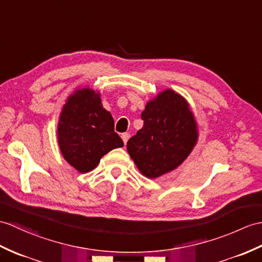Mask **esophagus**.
Here are the masks:
<instances>
[{"instance_id": "obj_1", "label": "esophagus", "mask_w": 262, "mask_h": 262, "mask_svg": "<svg viewBox=\"0 0 262 262\" xmlns=\"http://www.w3.org/2000/svg\"><path fill=\"white\" fill-rule=\"evenodd\" d=\"M129 134L128 133H123L121 134V139H123V142H124V144L126 145V143H127V141H128V138H129Z\"/></svg>"}]
</instances>
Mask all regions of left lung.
Wrapping results in <instances>:
<instances>
[{
	"instance_id": "8db88e82",
	"label": "left lung",
	"mask_w": 262,
	"mask_h": 262,
	"mask_svg": "<svg viewBox=\"0 0 262 262\" xmlns=\"http://www.w3.org/2000/svg\"><path fill=\"white\" fill-rule=\"evenodd\" d=\"M144 125L128 142L127 151L144 176L157 179L174 171L191 154L199 132L190 103L172 89L146 103Z\"/></svg>"
}]
</instances>
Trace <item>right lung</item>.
I'll return each instance as SVG.
<instances>
[{
    "mask_svg": "<svg viewBox=\"0 0 262 262\" xmlns=\"http://www.w3.org/2000/svg\"><path fill=\"white\" fill-rule=\"evenodd\" d=\"M57 133L63 159L80 173L93 171L103 155L124 146L114 130L112 114L102 107L100 93L90 87L67 98Z\"/></svg>",
    "mask_w": 262,
    "mask_h": 262,
    "instance_id": "1",
    "label": "right lung"
}]
</instances>
